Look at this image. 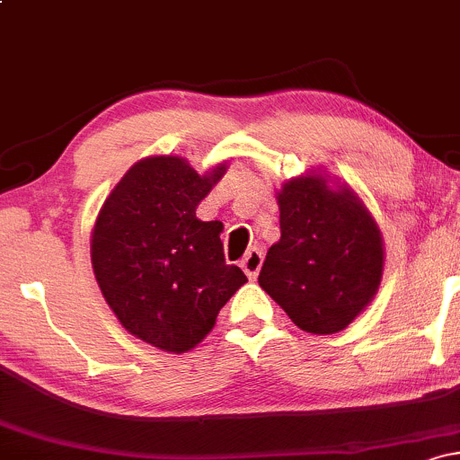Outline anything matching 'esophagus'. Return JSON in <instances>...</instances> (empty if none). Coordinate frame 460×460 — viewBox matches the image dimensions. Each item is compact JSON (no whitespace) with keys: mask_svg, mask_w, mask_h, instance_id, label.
<instances>
[{"mask_svg":"<svg viewBox=\"0 0 460 460\" xmlns=\"http://www.w3.org/2000/svg\"><path fill=\"white\" fill-rule=\"evenodd\" d=\"M261 263H263V255H261V251H257V248H251V251H248L246 255L242 257L240 266H242V270L246 272V277H248V279H255L257 274H260Z\"/></svg>","mask_w":460,"mask_h":460,"instance_id":"esophagus-1","label":"esophagus"}]
</instances>
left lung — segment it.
<instances>
[{"label":"left lung","instance_id":"left-lung-1","mask_svg":"<svg viewBox=\"0 0 460 460\" xmlns=\"http://www.w3.org/2000/svg\"><path fill=\"white\" fill-rule=\"evenodd\" d=\"M277 200L281 240L263 261L261 289L298 329L344 331L381 285V229L350 188L332 190L324 175L289 179Z\"/></svg>","mask_w":460,"mask_h":460}]
</instances>
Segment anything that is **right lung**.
Here are the masks:
<instances>
[{"mask_svg": "<svg viewBox=\"0 0 460 460\" xmlns=\"http://www.w3.org/2000/svg\"><path fill=\"white\" fill-rule=\"evenodd\" d=\"M225 171L220 164L199 175L183 157H145L94 220L91 260L105 303L131 335L164 352L200 344L246 283V274L225 261L223 223L197 218Z\"/></svg>", "mask_w": 460, "mask_h": 460, "instance_id": "right-lung-1", "label": "right lung"}]
</instances>
